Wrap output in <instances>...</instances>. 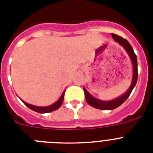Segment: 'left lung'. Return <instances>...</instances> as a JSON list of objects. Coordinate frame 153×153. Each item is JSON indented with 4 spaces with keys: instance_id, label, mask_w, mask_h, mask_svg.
<instances>
[{
    "instance_id": "left-lung-1",
    "label": "left lung",
    "mask_w": 153,
    "mask_h": 153,
    "mask_svg": "<svg viewBox=\"0 0 153 153\" xmlns=\"http://www.w3.org/2000/svg\"><path fill=\"white\" fill-rule=\"evenodd\" d=\"M112 36L116 42H117L118 44L123 47L125 51H126L128 55L129 56L131 59V61L132 63V68H133V74H132V83H131L130 86H129V90H127L124 94L122 96H120V97L117 99H114L113 100L110 101H103L98 100V99L93 97L89 93V92L83 88L85 93V97H86V100L89 105H90L93 107L96 108V109H102V110H112L116 108L119 107L120 105H122L126 100L128 97H129L130 93H132V90L135 87L137 82L138 79V65H137V58H136V55L134 53V51L132 49V46L130 45L129 42L127 41L126 39L123 38L121 36H118L117 34L112 33Z\"/></svg>"
}]
</instances>
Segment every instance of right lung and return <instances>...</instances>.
Masks as SVG:
<instances>
[{
  "instance_id": "1",
  "label": "right lung",
  "mask_w": 153,
  "mask_h": 153,
  "mask_svg": "<svg viewBox=\"0 0 153 153\" xmlns=\"http://www.w3.org/2000/svg\"><path fill=\"white\" fill-rule=\"evenodd\" d=\"M64 93L65 91H63V93H62L61 97H60V99L56 101V102H54L53 104L51 105V106H33V105H31V104L27 103L26 102H24V101L22 100V102H24L28 108H30V109L33 110L35 112H37L39 113H51L52 111H54L56 109H59V108L61 106L62 103H63V98H64Z\"/></svg>"
}]
</instances>
